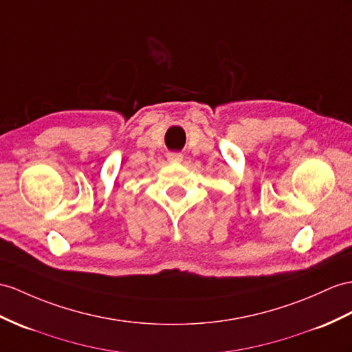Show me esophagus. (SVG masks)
Here are the masks:
<instances>
[{
  "label": "esophagus",
  "instance_id": "34e87169",
  "mask_svg": "<svg viewBox=\"0 0 352 352\" xmlns=\"http://www.w3.org/2000/svg\"><path fill=\"white\" fill-rule=\"evenodd\" d=\"M182 153H177V152H170L167 155V160L170 162H181L182 161Z\"/></svg>",
  "mask_w": 352,
  "mask_h": 352
}]
</instances>
